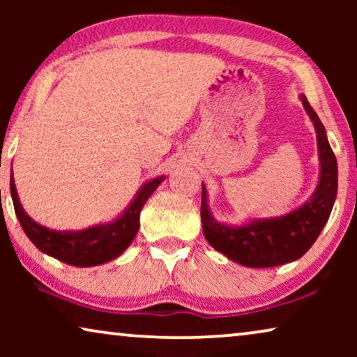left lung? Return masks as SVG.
<instances>
[{"label":"left lung","instance_id":"1","mask_svg":"<svg viewBox=\"0 0 357 357\" xmlns=\"http://www.w3.org/2000/svg\"><path fill=\"white\" fill-rule=\"evenodd\" d=\"M301 100L315 126L320 159L319 185L302 206L284 216L252 219L242 226H227L213 218L208 208L206 187L202 183L204 237L213 248L243 266L271 268L301 258L314 245L333 209L338 192V164L319 115L304 94L301 96Z\"/></svg>","mask_w":357,"mask_h":357}]
</instances>
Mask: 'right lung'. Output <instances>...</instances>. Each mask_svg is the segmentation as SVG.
<instances>
[{"mask_svg": "<svg viewBox=\"0 0 357 357\" xmlns=\"http://www.w3.org/2000/svg\"><path fill=\"white\" fill-rule=\"evenodd\" d=\"M162 177H155L146 182L136 193L133 202L120 214L115 221L82 229V231H52L33 221L24 211L19 202L14 175L11 170V197L14 211L33 245L56 260L73 266H97L120 257L130 243L133 242L139 229V213L155 188L164 182Z\"/></svg>", "mask_w": 357, "mask_h": 357, "instance_id": "add662e5", "label": "right lung"}]
</instances>
